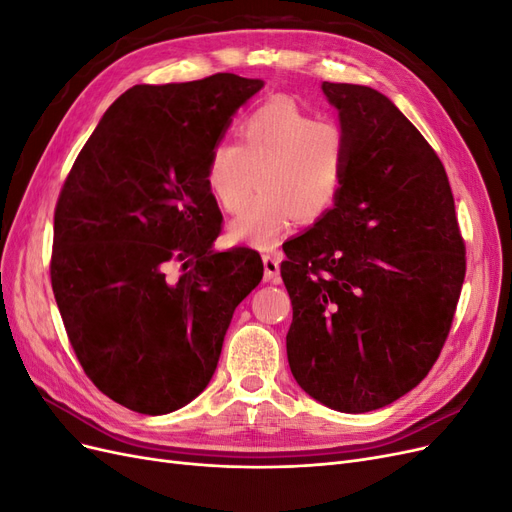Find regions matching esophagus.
<instances>
[{"label": "esophagus", "mask_w": 512, "mask_h": 512, "mask_svg": "<svg viewBox=\"0 0 512 512\" xmlns=\"http://www.w3.org/2000/svg\"><path fill=\"white\" fill-rule=\"evenodd\" d=\"M262 262H265V282L280 280V260L271 254H265L262 256Z\"/></svg>", "instance_id": "esophagus-1"}]
</instances>
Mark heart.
I'll list each match as a JSON object with an SVG mask.
<instances>
[{
	"mask_svg": "<svg viewBox=\"0 0 512 512\" xmlns=\"http://www.w3.org/2000/svg\"><path fill=\"white\" fill-rule=\"evenodd\" d=\"M239 145L222 138L209 151L205 181L226 213H239L230 237L271 250L297 218L316 224L339 198L346 170V130L303 111L292 100H269L237 126Z\"/></svg>",
	"mask_w": 512,
	"mask_h": 512,
	"instance_id": "heart-1",
	"label": "heart"
}]
</instances>
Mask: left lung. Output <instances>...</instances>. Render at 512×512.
I'll return each mask as SVG.
<instances>
[{"label":"left lung","instance_id":"8db88e82","mask_svg":"<svg viewBox=\"0 0 512 512\" xmlns=\"http://www.w3.org/2000/svg\"><path fill=\"white\" fill-rule=\"evenodd\" d=\"M346 130L335 207L288 241V363L327 408L361 414L421 382L451 331L466 277L455 200L436 151L365 85L322 83Z\"/></svg>","mask_w":512,"mask_h":512}]
</instances>
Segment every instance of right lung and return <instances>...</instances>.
Here are the masks:
<instances>
[{
	"label": "right lung",
	"mask_w": 512,
	"mask_h": 512,
	"mask_svg": "<svg viewBox=\"0 0 512 512\" xmlns=\"http://www.w3.org/2000/svg\"><path fill=\"white\" fill-rule=\"evenodd\" d=\"M262 85L228 72L134 85L108 106L61 188L59 314L87 378L134 412H175L207 389L235 307L262 280L250 247L213 250L222 213L205 181L211 147Z\"/></svg>",
	"instance_id": "add662e5"
}]
</instances>
